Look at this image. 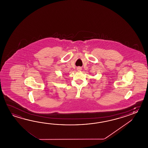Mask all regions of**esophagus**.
I'll return each instance as SVG.
<instances>
[{"label":"esophagus","instance_id":"1","mask_svg":"<svg viewBox=\"0 0 148 148\" xmlns=\"http://www.w3.org/2000/svg\"><path fill=\"white\" fill-rule=\"evenodd\" d=\"M77 70H78V71H80V70H82V68H81V67H80V66H79V67H78V68H77Z\"/></svg>","mask_w":148,"mask_h":148}]
</instances>
